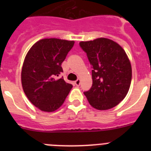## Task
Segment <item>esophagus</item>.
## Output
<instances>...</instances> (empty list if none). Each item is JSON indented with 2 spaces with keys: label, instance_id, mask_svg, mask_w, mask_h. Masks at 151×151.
<instances>
[{
  "label": "esophagus",
  "instance_id": "34e87169",
  "mask_svg": "<svg viewBox=\"0 0 151 151\" xmlns=\"http://www.w3.org/2000/svg\"><path fill=\"white\" fill-rule=\"evenodd\" d=\"M80 83H81V80L78 78V79H77L76 82H75V85H76V86H79L80 85Z\"/></svg>",
  "mask_w": 151,
  "mask_h": 151
}]
</instances>
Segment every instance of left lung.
I'll return each mask as SVG.
<instances>
[{
    "label": "left lung",
    "instance_id": "1",
    "mask_svg": "<svg viewBox=\"0 0 151 151\" xmlns=\"http://www.w3.org/2000/svg\"><path fill=\"white\" fill-rule=\"evenodd\" d=\"M92 69V86L84 92L91 106L106 110L118 105L126 96L132 81V66L118 43L106 38L81 41Z\"/></svg>",
    "mask_w": 151,
    "mask_h": 151
}]
</instances>
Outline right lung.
Returning <instances> with one entry per match:
<instances>
[{
  "instance_id": "1",
  "label": "right lung",
  "mask_w": 151,
  "mask_h": 151,
  "mask_svg": "<svg viewBox=\"0 0 151 151\" xmlns=\"http://www.w3.org/2000/svg\"><path fill=\"white\" fill-rule=\"evenodd\" d=\"M74 41L44 38L32 46L26 54L21 72L22 89L32 104L44 112H54L64 103L73 88L63 78L61 64Z\"/></svg>"
}]
</instances>
